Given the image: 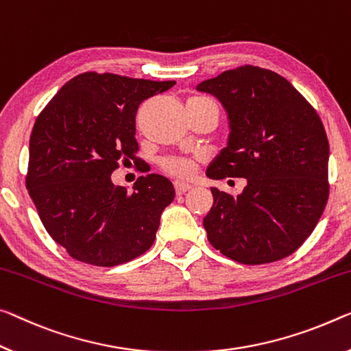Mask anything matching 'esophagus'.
Here are the masks:
<instances>
[{"label":"esophagus","mask_w":351,"mask_h":351,"mask_svg":"<svg viewBox=\"0 0 351 351\" xmlns=\"http://www.w3.org/2000/svg\"><path fill=\"white\" fill-rule=\"evenodd\" d=\"M174 188H176L177 196H180V194L186 193L188 190H190L191 185H190V183H185V182H174Z\"/></svg>","instance_id":"1"}]
</instances>
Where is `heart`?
<instances>
[{
	"mask_svg": "<svg viewBox=\"0 0 351 351\" xmlns=\"http://www.w3.org/2000/svg\"><path fill=\"white\" fill-rule=\"evenodd\" d=\"M163 169L176 177H190L194 172V161L188 158H168L163 163Z\"/></svg>",
	"mask_w": 351,
	"mask_h": 351,
	"instance_id": "heart-1",
	"label": "heart"
}]
</instances>
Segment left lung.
<instances>
[{"label":"left lung","instance_id":"obj_1","mask_svg":"<svg viewBox=\"0 0 351 351\" xmlns=\"http://www.w3.org/2000/svg\"><path fill=\"white\" fill-rule=\"evenodd\" d=\"M228 112V145L207 176L246 179L239 196L212 188L204 218L215 250L245 265L281 261L312 234L328 202L330 144L319 114L287 80L243 66L197 84Z\"/></svg>","mask_w":351,"mask_h":351}]
</instances>
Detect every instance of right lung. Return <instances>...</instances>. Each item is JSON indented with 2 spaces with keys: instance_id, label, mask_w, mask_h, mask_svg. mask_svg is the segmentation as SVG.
Returning <instances> with one entry per match:
<instances>
[{
  "instance_id": "add662e5",
  "label": "right lung",
  "mask_w": 351,
  "mask_h": 351,
  "mask_svg": "<svg viewBox=\"0 0 351 351\" xmlns=\"http://www.w3.org/2000/svg\"><path fill=\"white\" fill-rule=\"evenodd\" d=\"M174 84L86 72L37 116L26 188L44 228L70 257L114 267L152 246L161 213L176 196L171 180L141 176L128 193L111 174L121 161H139L138 106Z\"/></svg>"
}]
</instances>
